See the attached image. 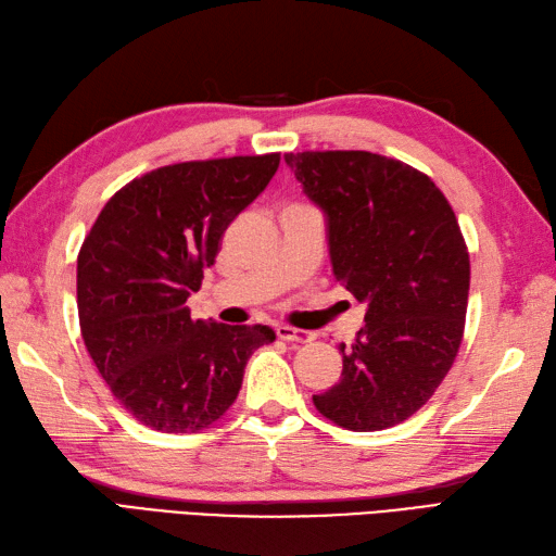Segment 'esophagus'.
<instances>
[{
  "instance_id": "1",
  "label": "esophagus",
  "mask_w": 556,
  "mask_h": 556,
  "mask_svg": "<svg viewBox=\"0 0 556 556\" xmlns=\"http://www.w3.org/2000/svg\"><path fill=\"white\" fill-rule=\"evenodd\" d=\"M277 337L287 343H309L315 339L313 331L293 329V327H277Z\"/></svg>"
}]
</instances>
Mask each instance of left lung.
Listing matches in <instances>:
<instances>
[{
  "mask_svg": "<svg viewBox=\"0 0 556 556\" xmlns=\"http://www.w3.org/2000/svg\"><path fill=\"white\" fill-rule=\"evenodd\" d=\"M327 213L341 287L367 303L365 329L341 343L337 386L313 395L348 431H383L429 403L453 367L469 301V249L429 175L369 151L283 153Z\"/></svg>",
  "mask_w": 556,
  "mask_h": 556,
  "instance_id": "obj_1",
  "label": "left lung"
}]
</instances>
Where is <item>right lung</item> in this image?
Returning a JSON list of instances; mask_svg holds the SVG:
<instances>
[{
    "label": "right lung",
    "mask_w": 556,
    "mask_h": 556,
    "mask_svg": "<svg viewBox=\"0 0 556 556\" xmlns=\"http://www.w3.org/2000/svg\"><path fill=\"white\" fill-rule=\"evenodd\" d=\"M279 153L187 161L135 177L77 253V317L113 397L153 431L199 433L235 405L263 325L191 319L187 299L223 237L277 173Z\"/></svg>",
    "instance_id": "obj_1"
}]
</instances>
